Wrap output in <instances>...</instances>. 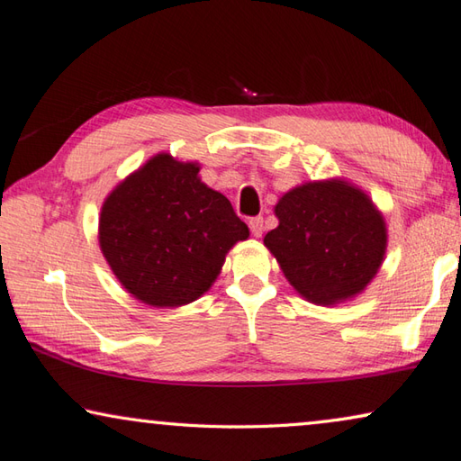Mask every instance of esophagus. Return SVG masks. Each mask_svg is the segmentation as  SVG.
Listing matches in <instances>:
<instances>
[{"mask_svg":"<svg viewBox=\"0 0 461 461\" xmlns=\"http://www.w3.org/2000/svg\"><path fill=\"white\" fill-rule=\"evenodd\" d=\"M249 230H251L253 236L261 238V233H263V218H251L249 220Z\"/></svg>","mask_w":461,"mask_h":461,"instance_id":"esophagus-1","label":"esophagus"}]
</instances>
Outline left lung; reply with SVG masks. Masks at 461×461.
Listing matches in <instances>:
<instances>
[{
    "label": "left lung",
    "mask_w": 461,
    "mask_h": 461,
    "mask_svg": "<svg viewBox=\"0 0 461 461\" xmlns=\"http://www.w3.org/2000/svg\"><path fill=\"white\" fill-rule=\"evenodd\" d=\"M263 238L299 295L321 307L352 301L384 261L388 230L370 195L345 178L299 184L276 203Z\"/></svg>",
    "instance_id": "8db88e82"
}]
</instances>
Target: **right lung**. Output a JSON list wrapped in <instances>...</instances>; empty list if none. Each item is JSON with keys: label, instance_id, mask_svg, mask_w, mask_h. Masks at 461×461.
Instances as JSON below:
<instances>
[{"label": "right lung", "instance_id": "obj_1", "mask_svg": "<svg viewBox=\"0 0 461 461\" xmlns=\"http://www.w3.org/2000/svg\"><path fill=\"white\" fill-rule=\"evenodd\" d=\"M249 238L223 194L200 178L198 162L158 152L106 195L99 246L131 295L156 309L200 299L228 251Z\"/></svg>", "mask_w": 461, "mask_h": 461}]
</instances>
